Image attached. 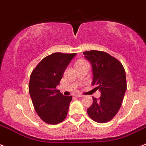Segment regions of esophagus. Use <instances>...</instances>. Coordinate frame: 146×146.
I'll list each match as a JSON object with an SVG mask.
<instances>
[{"label": "esophagus", "mask_w": 146, "mask_h": 146, "mask_svg": "<svg viewBox=\"0 0 146 146\" xmlns=\"http://www.w3.org/2000/svg\"><path fill=\"white\" fill-rule=\"evenodd\" d=\"M75 97H77V98L83 97V95H81V94H76V95H75Z\"/></svg>", "instance_id": "34e87169"}]
</instances>
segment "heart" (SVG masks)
<instances>
[{
    "label": "heart",
    "instance_id": "heart-1",
    "mask_svg": "<svg viewBox=\"0 0 146 146\" xmlns=\"http://www.w3.org/2000/svg\"><path fill=\"white\" fill-rule=\"evenodd\" d=\"M86 63V61H85V60H78L77 63H76V65H77V64H81V63Z\"/></svg>",
    "mask_w": 146,
    "mask_h": 146
}]
</instances>
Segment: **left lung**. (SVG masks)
<instances>
[{"instance_id":"obj_1","label":"left lung","mask_w":146,"mask_h":146,"mask_svg":"<svg viewBox=\"0 0 146 146\" xmlns=\"http://www.w3.org/2000/svg\"><path fill=\"white\" fill-rule=\"evenodd\" d=\"M93 68V86L101 96L93 97V104L87 110L89 117L99 123H105L114 118L121 108L127 88L126 76L122 63L103 51L92 50L83 52Z\"/></svg>"}]
</instances>
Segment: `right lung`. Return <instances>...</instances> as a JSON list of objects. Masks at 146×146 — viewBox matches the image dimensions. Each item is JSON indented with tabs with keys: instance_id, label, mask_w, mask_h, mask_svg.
<instances>
[{
	"instance_id": "right-lung-1",
	"label": "right lung",
	"mask_w": 146,
	"mask_h": 146,
	"mask_svg": "<svg viewBox=\"0 0 146 146\" xmlns=\"http://www.w3.org/2000/svg\"><path fill=\"white\" fill-rule=\"evenodd\" d=\"M76 53H54L45 57L33 70L29 93L38 116L51 125L65 120L72 96H65L56 89L65 70Z\"/></svg>"
}]
</instances>
